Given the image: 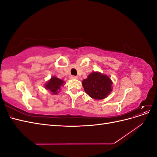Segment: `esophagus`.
Returning <instances> with one entry per match:
<instances>
[{"label":"esophagus","mask_w":157,"mask_h":157,"mask_svg":"<svg viewBox=\"0 0 157 157\" xmlns=\"http://www.w3.org/2000/svg\"><path fill=\"white\" fill-rule=\"evenodd\" d=\"M71 79H77V77H76V76H71L70 77Z\"/></svg>","instance_id":"obj_1"}]
</instances>
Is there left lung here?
Masks as SVG:
<instances>
[{
	"instance_id": "8db88e82",
	"label": "left lung",
	"mask_w": 157,
	"mask_h": 157,
	"mask_svg": "<svg viewBox=\"0 0 157 157\" xmlns=\"http://www.w3.org/2000/svg\"><path fill=\"white\" fill-rule=\"evenodd\" d=\"M113 82L107 75L99 72L90 73L82 80L84 91L94 99H102L107 97L112 91Z\"/></svg>"
}]
</instances>
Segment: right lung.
Listing matches in <instances>:
<instances>
[{
  "label": "right lung",
  "mask_w": 157,
  "mask_h": 157,
  "mask_svg": "<svg viewBox=\"0 0 157 157\" xmlns=\"http://www.w3.org/2000/svg\"><path fill=\"white\" fill-rule=\"evenodd\" d=\"M65 82L56 77H52L45 84V88L48 90L52 94H57L59 92L61 86H63Z\"/></svg>",
  "instance_id": "obj_1"
}]
</instances>
